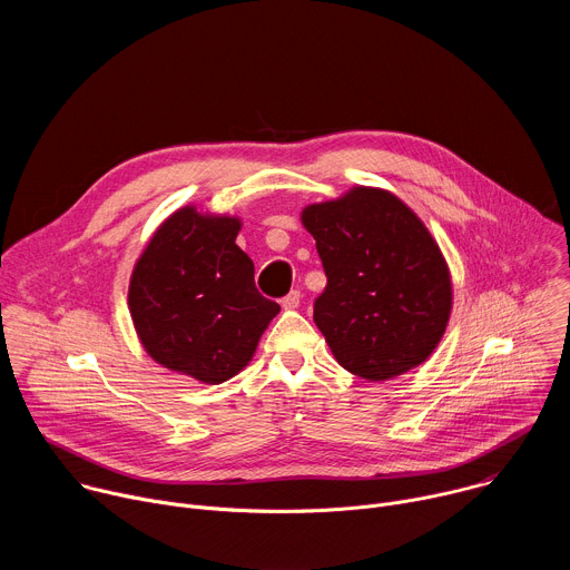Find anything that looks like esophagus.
Wrapping results in <instances>:
<instances>
[{"mask_svg": "<svg viewBox=\"0 0 570 570\" xmlns=\"http://www.w3.org/2000/svg\"><path fill=\"white\" fill-rule=\"evenodd\" d=\"M282 306H284L286 311L297 308V306H299V291H291V293L282 299Z\"/></svg>", "mask_w": 570, "mask_h": 570, "instance_id": "34e87169", "label": "esophagus"}]
</instances>
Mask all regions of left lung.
Segmentation results:
<instances>
[{
  "instance_id": "1",
  "label": "left lung",
  "mask_w": 570,
  "mask_h": 570,
  "mask_svg": "<svg viewBox=\"0 0 570 570\" xmlns=\"http://www.w3.org/2000/svg\"><path fill=\"white\" fill-rule=\"evenodd\" d=\"M299 218L327 275L313 320L334 358L367 381L422 365L453 306L449 264L422 218L379 187L306 205Z\"/></svg>"
}]
</instances>
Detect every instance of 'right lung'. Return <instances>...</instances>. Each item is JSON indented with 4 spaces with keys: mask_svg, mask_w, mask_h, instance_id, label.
Listing matches in <instances>:
<instances>
[{
    "mask_svg": "<svg viewBox=\"0 0 570 570\" xmlns=\"http://www.w3.org/2000/svg\"><path fill=\"white\" fill-rule=\"evenodd\" d=\"M238 216L176 209L148 238L128 284V308L146 354L216 385L246 367L279 313L255 286L236 246Z\"/></svg>",
    "mask_w": 570,
    "mask_h": 570,
    "instance_id": "obj_1",
    "label": "right lung"
}]
</instances>
